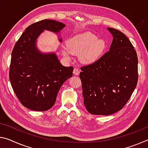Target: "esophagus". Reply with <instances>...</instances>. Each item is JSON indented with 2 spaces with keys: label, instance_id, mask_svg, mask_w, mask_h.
I'll return each instance as SVG.
<instances>
[{
  "label": "esophagus",
  "instance_id": "esophagus-1",
  "mask_svg": "<svg viewBox=\"0 0 148 148\" xmlns=\"http://www.w3.org/2000/svg\"><path fill=\"white\" fill-rule=\"evenodd\" d=\"M79 72H80V70H79V69H78V68H74L73 73H74L75 75H79Z\"/></svg>",
  "mask_w": 148,
  "mask_h": 148
}]
</instances>
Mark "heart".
I'll return each mask as SVG.
<instances>
[{
	"mask_svg": "<svg viewBox=\"0 0 148 148\" xmlns=\"http://www.w3.org/2000/svg\"><path fill=\"white\" fill-rule=\"evenodd\" d=\"M66 45L62 48L63 55L66 57L72 55H79V60L84 64H92L97 61L105 48V41L90 32L72 37L67 41Z\"/></svg>",
	"mask_w": 148,
	"mask_h": 148,
	"instance_id": "1",
	"label": "heart"
}]
</instances>
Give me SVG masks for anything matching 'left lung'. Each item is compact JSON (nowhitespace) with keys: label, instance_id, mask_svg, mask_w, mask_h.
I'll list each match as a JSON object with an SVG mask.
<instances>
[{"label":"left lung","instance_id":"obj_1","mask_svg":"<svg viewBox=\"0 0 148 148\" xmlns=\"http://www.w3.org/2000/svg\"><path fill=\"white\" fill-rule=\"evenodd\" d=\"M113 36L110 50L97 61L81 67L84 103L92 114L109 115L120 111L137 85L138 57L123 32L108 27Z\"/></svg>","mask_w":148,"mask_h":148}]
</instances>
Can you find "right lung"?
I'll return each instance as SVG.
<instances>
[{
	"label": "right lung",
	"instance_id": "right-lung-1",
	"mask_svg": "<svg viewBox=\"0 0 148 148\" xmlns=\"http://www.w3.org/2000/svg\"><path fill=\"white\" fill-rule=\"evenodd\" d=\"M64 27L55 20L39 21L25 29L14 47L9 78L16 97L27 109H50L62 84L72 76L73 67L63 66L55 54H42L36 47L43 29L58 33Z\"/></svg>",
	"mask_w": 148,
	"mask_h": 148
}]
</instances>
